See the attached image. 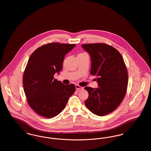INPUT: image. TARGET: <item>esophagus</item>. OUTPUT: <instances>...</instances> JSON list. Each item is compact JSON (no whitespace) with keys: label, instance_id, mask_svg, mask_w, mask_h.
Segmentation results:
<instances>
[{"label":"esophagus","instance_id":"obj_1","mask_svg":"<svg viewBox=\"0 0 151 151\" xmlns=\"http://www.w3.org/2000/svg\"><path fill=\"white\" fill-rule=\"evenodd\" d=\"M75 87H76V90L77 91H79V90H83V87L80 86L78 85V84H76V85L75 86Z\"/></svg>","mask_w":151,"mask_h":151}]
</instances>
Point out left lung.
Returning a JSON list of instances; mask_svg holds the SVG:
<instances>
[{"label":"left lung","mask_w":151,"mask_h":151,"mask_svg":"<svg viewBox=\"0 0 151 151\" xmlns=\"http://www.w3.org/2000/svg\"><path fill=\"white\" fill-rule=\"evenodd\" d=\"M90 55V73L96 76L98 87L84 88L88 93L86 107L94 114L103 116L121 104L127 93L128 75L124 60L114 47L104 43L82 44Z\"/></svg>","instance_id":"8db88e82"}]
</instances>
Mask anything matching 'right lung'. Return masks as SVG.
Returning a JSON list of instances; mask_svg holds the SVG:
<instances>
[{"label": "right lung", "instance_id": "obj_1", "mask_svg": "<svg viewBox=\"0 0 151 151\" xmlns=\"http://www.w3.org/2000/svg\"><path fill=\"white\" fill-rule=\"evenodd\" d=\"M75 46L49 43L37 48L29 58L23 73V89L29 105L42 116H58L75 91V84H64L53 77L62 70L65 55Z\"/></svg>", "mask_w": 151, "mask_h": 151}]
</instances>
